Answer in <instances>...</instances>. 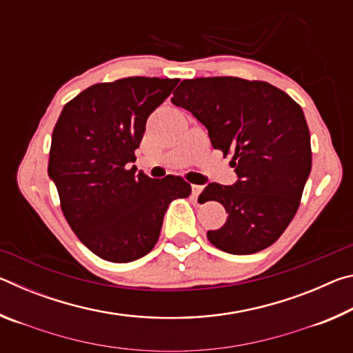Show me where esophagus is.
<instances>
[{"label":"esophagus","instance_id":"obj_1","mask_svg":"<svg viewBox=\"0 0 353 353\" xmlns=\"http://www.w3.org/2000/svg\"><path fill=\"white\" fill-rule=\"evenodd\" d=\"M204 187L202 185H191V193H193V198L198 199V196L202 193Z\"/></svg>","mask_w":353,"mask_h":353}]
</instances>
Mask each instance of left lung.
<instances>
[{"instance_id": "obj_1", "label": "left lung", "mask_w": 353, "mask_h": 353, "mask_svg": "<svg viewBox=\"0 0 353 353\" xmlns=\"http://www.w3.org/2000/svg\"><path fill=\"white\" fill-rule=\"evenodd\" d=\"M172 94V104L207 128L214 149L234 155L236 182L208 183L199 196L221 202L229 213L207 238L235 255L271 246L294 218L312 171L301 105L271 83L232 76L182 81Z\"/></svg>"}]
</instances>
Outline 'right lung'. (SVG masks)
Instances as JSON below:
<instances>
[{
  "label": "right lung",
  "instance_id": "obj_1",
  "mask_svg": "<svg viewBox=\"0 0 353 353\" xmlns=\"http://www.w3.org/2000/svg\"><path fill=\"white\" fill-rule=\"evenodd\" d=\"M177 82L132 76L94 83L63 107L52 130L48 176L70 227L103 260L129 263L151 252L170 202L191 193L182 177L130 168L149 115Z\"/></svg>",
  "mask_w": 353,
  "mask_h": 353
}]
</instances>
